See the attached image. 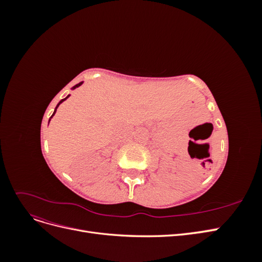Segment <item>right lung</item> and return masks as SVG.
<instances>
[{
    "label": "right lung",
    "mask_w": 262,
    "mask_h": 262,
    "mask_svg": "<svg viewBox=\"0 0 262 262\" xmlns=\"http://www.w3.org/2000/svg\"><path fill=\"white\" fill-rule=\"evenodd\" d=\"M82 84H83V82H81V83H78V84H76V85H75V86H73V87H72V90H75V89H76V87H78V86H81V85H82ZM69 97H70V95H68V96H67V97H66V98H64V99H62V100H60V101H59V104H58V105H57V107H55V109H54V113H53V114H52V116H51V117H50V119H49V121H50V120H51V118H52V117H53V116H54V114H55V112H57V108H58V107H59V105H60V104H61V102H63V101H64V100H66V99H67V98H69Z\"/></svg>",
    "instance_id": "obj_1"
}]
</instances>
